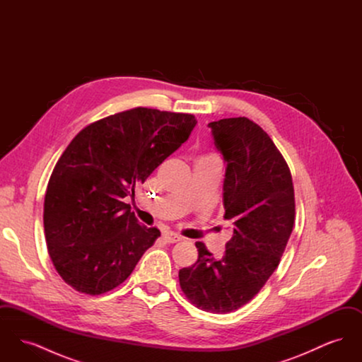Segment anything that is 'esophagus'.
Listing matches in <instances>:
<instances>
[{"instance_id":"1","label":"esophagus","mask_w":362,"mask_h":362,"mask_svg":"<svg viewBox=\"0 0 362 362\" xmlns=\"http://www.w3.org/2000/svg\"><path fill=\"white\" fill-rule=\"evenodd\" d=\"M163 239L167 241V243H176V241L180 240L182 238H180L177 233L173 232V230H165V232L163 233Z\"/></svg>"}]
</instances>
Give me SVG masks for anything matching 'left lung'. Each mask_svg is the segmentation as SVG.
Masks as SVG:
<instances>
[{
  "instance_id": "obj_1",
  "label": "left lung",
  "mask_w": 362,
  "mask_h": 362,
  "mask_svg": "<svg viewBox=\"0 0 362 362\" xmlns=\"http://www.w3.org/2000/svg\"><path fill=\"white\" fill-rule=\"evenodd\" d=\"M209 127L226 164L224 218L233 236L220 259L197 241L198 260L179 282L199 310L226 313L252 300L278 267L294 224V189L285 158L255 122L226 118Z\"/></svg>"
}]
</instances>
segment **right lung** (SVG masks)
I'll use <instances>...</instances> for the list:
<instances>
[{"mask_svg": "<svg viewBox=\"0 0 362 362\" xmlns=\"http://www.w3.org/2000/svg\"><path fill=\"white\" fill-rule=\"evenodd\" d=\"M191 114L137 107L84 127L52 170L45 238L52 264L77 292L119 286L160 236L139 225L123 198L187 141Z\"/></svg>", "mask_w": 362, "mask_h": 362, "instance_id": "obj_1", "label": "right lung"}]
</instances>
